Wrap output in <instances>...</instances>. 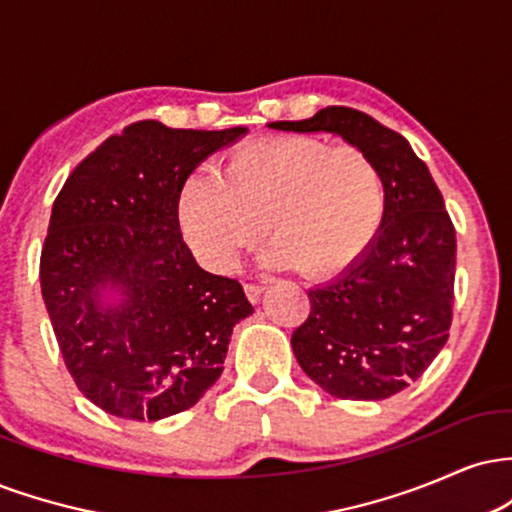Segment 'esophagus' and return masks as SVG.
<instances>
[{
    "label": "esophagus",
    "mask_w": 512,
    "mask_h": 512,
    "mask_svg": "<svg viewBox=\"0 0 512 512\" xmlns=\"http://www.w3.org/2000/svg\"><path fill=\"white\" fill-rule=\"evenodd\" d=\"M245 293H248L250 303H260V298L264 293V284H255V281H250V284H245Z\"/></svg>",
    "instance_id": "34e87169"
}]
</instances>
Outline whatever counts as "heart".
Listing matches in <instances>:
<instances>
[{"label": "heart", "instance_id": "b5f03b06", "mask_svg": "<svg viewBox=\"0 0 512 512\" xmlns=\"http://www.w3.org/2000/svg\"><path fill=\"white\" fill-rule=\"evenodd\" d=\"M385 207L383 170L366 151L289 134L238 146L219 173H192L178 192V223L214 272H228L267 226L269 262L330 279L370 250Z\"/></svg>", "mask_w": 512, "mask_h": 512}]
</instances>
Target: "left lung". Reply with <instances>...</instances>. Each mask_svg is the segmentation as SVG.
<instances>
[{
    "instance_id": "obj_1",
    "label": "left lung",
    "mask_w": 512,
    "mask_h": 512,
    "mask_svg": "<svg viewBox=\"0 0 512 512\" xmlns=\"http://www.w3.org/2000/svg\"><path fill=\"white\" fill-rule=\"evenodd\" d=\"M281 132H332L378 163L387 207L378 238L342 276L308 291L310 315L291 346L332 397L375 402L421 378L448 342L455 298V226L426 163L395 129L330 105Z\"/></svg>"
}]
</instances>
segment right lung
Masks as SVG:
<instances>
[{
    "label": "right lung",
    "mask_w": 512,
    "mask_h": 512,
    "mask_svg": "<svg viewBox=\"0 0 512 512\" xmlns=\"http://www.w3.org/2000/svg\"><path fill=\"white\" fill-rule=\"evenodd\" d=\"M245 132L134 122L88 154L52 204L40 291L64 366L108 414L158 421L195 407L252 313L236 279L199 267L178 223L182 182ZM103 288L121 303L105 306Z\"/></svg>",
    "instance_id": "obj_1"
}]
</instances>
